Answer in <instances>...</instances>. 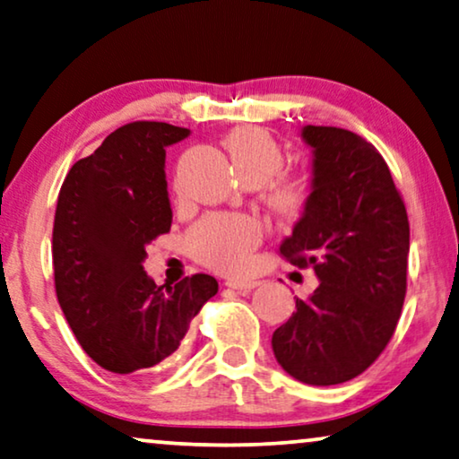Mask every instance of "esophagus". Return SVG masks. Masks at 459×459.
Segmentation results:
<instances>
[{
	"label": "esophagus",
	"instance_id": "obj_1",
	"mask_svg": "<svg viewBox=\"0 0 459 459\" xmlns=\"http://www.w3.org/2000/svg\"><path fill=\"white\" fill-rule=\"evenodd\" d=\"M227 286L237 292H251L255 286H259V280H229Z\"/></svg>",
	"mask_w": 459,
	"mask_h": 459
}]
</instances>
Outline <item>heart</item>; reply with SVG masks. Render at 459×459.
<instances>
[{
    "instance_id": "1",
    "label": "heart",
    "mask_w": 459,
    "mask_h": 459,
    "mask_svg": "<svg viewBox=\"0 0 459 459\" xmlns=\"http://www.w3.org/2000/svg\"><path fill=\"white\" fill-rule=\"evenodd\" d=\"M232 164L245 183L270 181L284 164L280 143L262 127H238L227 135ZM270 202L282 214H292L305 202V189L297 181H276ZM264 238V224L247 214H210L187 235V249L197 262L222 273H243L251 268L253 251Z\"/></svg>"
}]
</instances>
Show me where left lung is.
<instances>
[{
	"instance_id": "1",
	"label": "left lung",
	"mask_w": 459,
	"mask_h": 459,
	"mask_svg": "<svg viewBox=\"0 0 459 459\" xmlns=\"http://www.w3.org/2000/svg\"><path fill=\"white\" fill-rule=\"evenodd\" d=\"M311 183L292 235L290 264L313 265L319 286L273 332L290 377L338 385L373 365L394 336L406 297L410 227L389 167L373 143L340 127L305 126Z\"/></svg>"
}]
</instances>
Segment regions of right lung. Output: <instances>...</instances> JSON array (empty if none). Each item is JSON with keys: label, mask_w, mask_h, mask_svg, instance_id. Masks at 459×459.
<instances>
[{"label": "right lung", "mask_w": 459, "mask_h": 459, "mask_svg": "<svg viewBox=\"0 0 459 459\" xmlns=\"http://www.w3.org/2000/svg\"><path fill=\"white\" fill-rule=\"evenodd\" d=\"M189 134L160 121L127 123L74 164L59 191L57 300L80 346L111 373H140L170 357L218 292L208 273L156 286L142 268L146 245L173 222L167 148Z\"/></svg>", "instance_id": "1"}]
</instances>
